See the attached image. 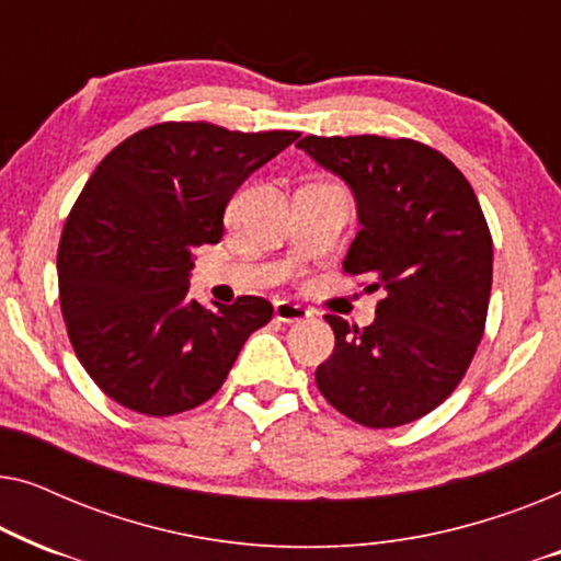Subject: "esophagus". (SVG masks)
Segmentation results:
<instances>
[{
  "label": "esophagus",
  "instance_id": "obj_1",
  "mask_svg": "<svg viewBox=\"0 0 561 561\" xmlns=\"http://www.w3.org/2000/svg\"><path fill=\"white\" fill-rule=\"evenodd\" d=\"M273 313H275V321H280V324H298V321L309 319V311H306L304 306L290 304V301L275 304Z\"/></svg>",
  "mask_w": 561,
  "mask_h": 561
}]
</instances>
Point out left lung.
<instances>
[{"label":"left lung","instance_id":"obj_1","mask_svg":"<svg viewBox=\"0 0 561 561\" xmlns=\"http://www.w3.org/2000/svg\"><path fill=\"white\" fill-rule=\"evenodd\" d=\"M298 148L355 194L359 232L342 267L382 290L370 327L327 313L336 344L317 386L357 424H411L447 401L485 332V214L459 168L409 137L309 135Z\"/></svg>","mask_w":561,"mask_h":561}]
</instances>
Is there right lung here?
I'll use <instances>...</instances> for the list:
<instances>
[{"label": "right lung", "instance_id": "right-lung-1", "mask_svg": "<svg viewBox=\"0 0 561 561\" xmlns=\"http://www.w3.org/2000/svg\"><path fill=\"white\" fill-rule=\"evenodd\" d=\"M296 137L160 122L91 173L60 234L58 296L76 357L112 401L145 416L196 409L273 319L260 296L191 301V250L221 240L234 191Z\"/></svg>", "mask_w": 561, "mask_h": 561}]
</instances>
